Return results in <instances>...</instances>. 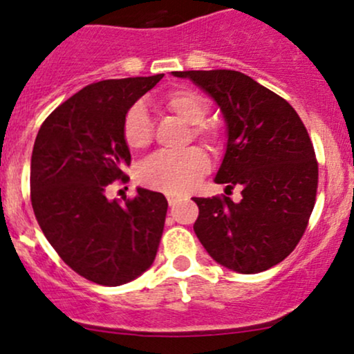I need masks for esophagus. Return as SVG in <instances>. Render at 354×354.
Returning <instances> with one entry per match:
<instances>
[{"instance_id": "obj_1", "label": "esophagus", "mask_w": 354, "mask_h": 354, "mask_svg": "<svg viewBox=\"0 0 354 354\" xmlns=\"http://www.w3.org/2000/svg\"><path fill=\"white\" fill-rule=\"evenodd\" d=\"M181 200L178 196H173V194H168V203H169V206H171V208H174V206L178 205V203H180Z\"/></svg>"}]
</instances>
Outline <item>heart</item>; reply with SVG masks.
Returning a JSON list of instances; mask_svg holds the SVG:
<instances>
[{
  "label": "heart",
  "mask_w": 354,
  "mask_h": 354,
  "mask_svg": "<svg viewBox=\"0 0 354 354\" xmlns=\"http://www.w3.org/2000/svg\"><path fill=\"white\" fill-rule=\"evenodd\" d=\"M165 106L185 123L191 124V135L209 148L221 143V133L214 124L205 123L208 103L200 93L189 88L173 89L165 96ZM123 140L131 149H145L153 140V123L143 101H136L123 118ZM209 168V160L200 148L183 153H156L138 168V180L151 189L181 194L193 189Z\"/></svg>",
  "instance_id": "heart-1"
}]
</instances>
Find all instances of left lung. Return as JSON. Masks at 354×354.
<instances>
[{
    "label": "left lung",
    "mask_w": 354,
    "mask_h": 354,
    "mask_svg": "<svg viewBox=\"0 0 354 354\" xmlns=\"http://www.w3.org/2000/svg\"><path fill=\"white\" fill-rule=\"evenodd\" d=\"M203 89L223 113L226 151L214 181L241 188L228 196L194 198V233L218 265L254 274L295 250L315 208L318 163L303 121L288 101L231 70L173 71Z\"/></svg>",
    "instance_id": "8db88e82"
}]
</instances>
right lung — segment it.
<instances>
[{"label": "right lung", "mask_w": 354, "mask_h": 354, "mask_svg": "<svg viewBox=\"0 0 354 354\" xmlns=\"http://www.w3.org/2000/svg\"><path fill=\"white\" fill-rule=\"evenodd\" d=\"M165 75L104 80L59 104L44 120L31 154V205L44 236L73 271L120 286L153 265L168 201L136 188L135 200H108L131 163L123 118Z\"/></svg>", "instance_id": "add662e5"}]
</instances>
